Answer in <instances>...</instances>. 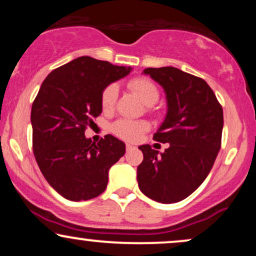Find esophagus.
<instances>
[{"instance_id": "esophagus-1", "label": "esophagus", "mask_w": 256, "mask_h": 256, "mask_svg": "<svg viewBox=\"0 0 256 256\" xmlns=\"http://www.w3.org/2000/svg\"><path fill=\"white\" fill-rule=\"evenodd\" d=\"M136 146H134L132 144H126V152H130L132 149H134Z\"/></svg>"}]
</instances>
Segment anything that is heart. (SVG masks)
Here are the masks:
<instances>
[{"label": "heart", "instance_id": "obj_1", "mask_svg": "<svg viewBox=\"0 0 256 256\" xmlns=\"http://www.w3.org/2000/svg\"><path fill=\"white\" fill-rule=\"evenodd\" d=\"M128 88L137 94L138 98L142 100L146 106L155 104L160 98V91H158V86L155 85L150 79L144 77H137L131 79L128 83ZM119 88L116 83L108 84L107 86L102 90L101 94V106L102 110L104 112H110L114 110L118 100ZM150 125L148 122L144 120H128V119H120L118 122H114L112 125V132L116 136L125 140H130V142H134V140H140L142 136L143 132L148 131Z\"/></svg>", "mask_w": 256, "mask_h": 256}]
</instances>
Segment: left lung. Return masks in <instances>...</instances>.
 Instances as JSON below:
<instances>
[{
	"instance_id": "8db88e82",
	"label": "left lung",
	"mask_w": 256,
	"mask_h": 256,
	"mask_svg": "<svg viewBox=\"0 0 256 256\" xmlns=\"http://www.w3.org/2000/svg\"><path fill=\"white\" fill-rule=\"evenodd\" d=\"M143 72L166 92V118L152 138L170 146L161 154L149 144L138 146V186L154 201L174 204L192 195L212 170L222 146V107L202 78L176 67Z\"/></svg>"
}]
</instances>
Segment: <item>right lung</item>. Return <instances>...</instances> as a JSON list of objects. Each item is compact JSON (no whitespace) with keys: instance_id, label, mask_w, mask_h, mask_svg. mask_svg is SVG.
<instances>
[{"instance_id":"1","label":"right lung","mask_w":256,"mask_h":256,"mask_svg":"<svg viewBox=\"0 0 256 256\" xmlns=\"http://www.w3.org/2000/svg\"><path fill=\"white\" fill-rule=\"evenodd\" d=\"M131 67L80 56L58 67L32 104V148L44 178L70 201H86L107 188L108 171L125 154L124 142L106 134L85 137L102 112L101 94Z\"/></svg>"}]
</instances>
